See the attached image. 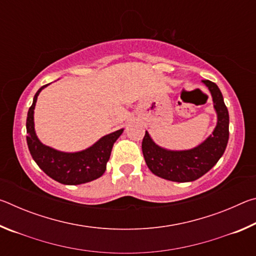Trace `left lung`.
Instances as JSON below:
<instances>
[{"label":"left lung","instance_id":"left-lung-1","mask_svg":"<svg viewBox=\"0 0 256 256\" xmlns=\"http://www.w3.org/2000/svg\"><path fill=\"white\" fill-rule=\"evenodd\" d=\"M211 94L216 114L212 133L200 144L188 150H170L158 146L148 131L142 141V152L146 166L156 176L164 180L186 183L206 174L222 158L229 138V114L218 86L202 80Z\"/></svg>","mask_w":256,"mask_h":256}]
</instances>
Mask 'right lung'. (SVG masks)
Returning <instances> with one entry per match:
<instances>
[{
    "label": "right lung",
    "instance_id": "add662e5",
    "mask_svg": "<svg viewBox=\"0 0 256 256\" xmlns=\"http://www.w3.org/2000/svg\"><path fill=\"white\" fill-rule=\"evenodd\" d=\"M48 84L42 86L34 94L32 105L27 115V144L34 162L50 178L64 185H80L99 178L106 170L112 146L123 133L124 128L106 134L97 142L81 151L66 152L42 144L34 131V106L40 92Z\"/></svg>",
    "mask_w": 256,
    "mask_h": 256
}]
</instances>
